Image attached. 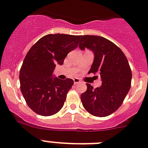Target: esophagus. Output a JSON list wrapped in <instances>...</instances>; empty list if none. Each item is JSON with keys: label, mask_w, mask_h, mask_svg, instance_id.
Instances as JSON below:
<instances>
[{"label": "esophagus", "mask_w": 148, "mask_h": 148, "mask_svg": "<svg viewBox=\"0 0 148 148\" xmlns=\"http://www.w3.org/2000/svg\"><path fill=\"white\" fill-rule=\"evenodd\" d=\"M74 84H81V81H80L78 78H74Z\"/></svg>", "instance_id": "1"}]
</instances>
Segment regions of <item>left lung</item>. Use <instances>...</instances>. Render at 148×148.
<instances>
[{"label":"left lung","instance_id":"left-lung-1","mask_svg":"<svg viewBox=\"0 0 148 148\" xmlns=\"http://www.w3.org/2000/svg\"><path fill=\"white\" fill-rule=\"evenodd\" d=\"M79 47L92 50L95 58L88 73L99 74L102 80L95 89L86 84V91L80 95L83 106L93 116H108L121 106L131 87L129 62L120 48L100 36H81Z\"/></svg>","mask_w":148,"mask_h":148}]
</instances>
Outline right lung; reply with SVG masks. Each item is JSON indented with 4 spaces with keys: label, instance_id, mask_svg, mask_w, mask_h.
Returning a JSON list of instances; mask_svg holds the SVG:
<instances>
[{
    "label": "right lung",
    "instance_id": "1",
    "mask_svg": "<svg viewBox=\"0 0 148 148\" xmlns=\"http://www.w3.org/2000/svg\"><path fill=\"white\" fill-rule=\"evenodd\" d=\"M80 35L47 34L32 46L19 72L20 89L26 103L36 114L51 116L62 109L74 80L53 77L57 64L77 47Z\"/></svg>",
    "mask_w": 148,
    "mask_h": 148
}]
</instances>
